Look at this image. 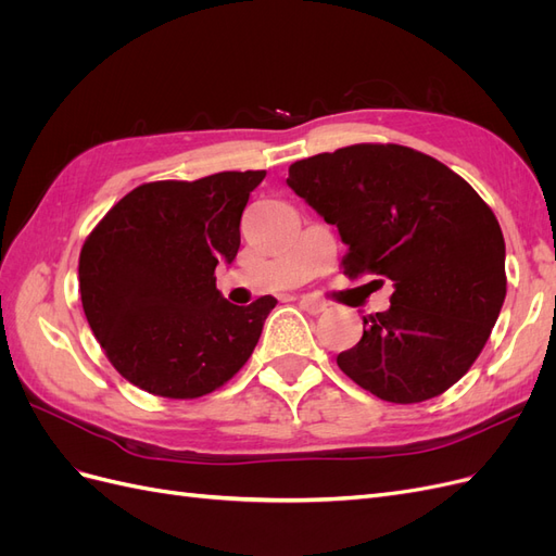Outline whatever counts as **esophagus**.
I'll return each instance as SVG.
<instances>
[{
  "label": "esophagus",
  "instance_id": "obj_1",
  "mask_svg": "<svg viewBox=\"0 0 556 556\" xmlns=\"http://www.w3.org/2000/svg\"><path fill=\"white\" fill-rule=\"evenodd\" d=\"M299 304H301V308H304V311L311 313V315H319V313H323V311L327 308V306L323 304V301H317L315 296H301Z\"/></svg>",
  "mask_w": 556,
  "mask_h": 556
}]
</instances>
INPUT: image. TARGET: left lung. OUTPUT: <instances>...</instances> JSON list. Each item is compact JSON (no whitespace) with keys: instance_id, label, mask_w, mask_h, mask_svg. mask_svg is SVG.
<instances>
[{"instance_id":"8db88e82","label":"left lung","mask_w":556,"mask_h":556,"mask_svg":"<svg viewBox=\"0 0 556 556\" xmlns=\"http://www.w3.org/2000/svg\"><path fill=\"white\" fill-rule=\"evenodd\" d=\"M290 188L336 225L343 274L380 288L341 371L392 403L443 394L480 355L506 299V241L492 208L439 160L396 143H357L290 166Z\"/></svg>"}]
</instances>
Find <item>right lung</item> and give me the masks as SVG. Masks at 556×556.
Segmentation results:
<instances>
[{"mask_svg": "<svg viewBox=\"0 0 556 556\" xmlns=\"http://www.w3.org/2000/svg\"><path fill=\"white\" fill-rule=\"evenodd\" d=\"M266 172L139 185L83 243L80 301L115 371L139 390L197 399L225 384L255 350L278 301L233 306L215 266L241 245V215Z\"/></svg>", "mask_w": 556, "mask_h": 556, "instance_id": "1", "label": "right lung"}]
</instances>
